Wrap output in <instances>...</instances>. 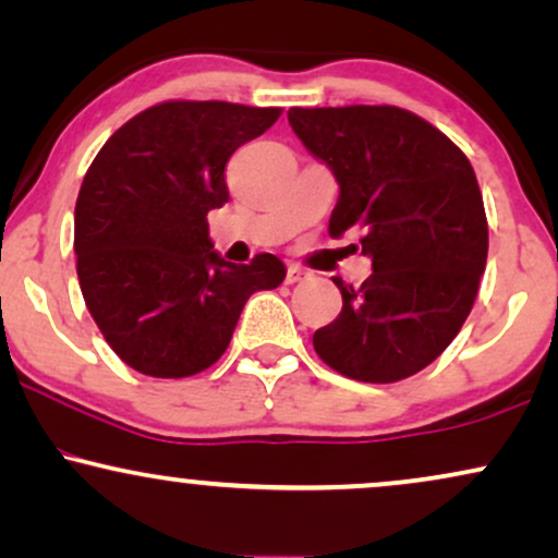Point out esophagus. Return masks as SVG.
Here are the masks:
<instances>
[{
    "label": "esophagus",
    "mask_w": 558,
    "mask_h": 558,
    "mask_svg": "<svg viewBox=\"0 0 558 558\" xmlns=\"http://www.w3.org/2000/svg\"><path fill=\"white\" fill-rule=\"evenodd\" d=\"M308 278V272L306 270H301V267H295V265H291L286 270V283L288 286H293V283H301V280H306Z\"/></svg>",
    "instance_id": "esophagus-1"
}]
</instances>
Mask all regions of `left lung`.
<instances>
[{"instance_id":"1","label":"left lung","mask_w":558,"mask_h":558,"mask_svg":"<svg viewBox=\"0 0 558 558\" xmlns=\"http://www.w3.org/2000/svg\"><path fill=\"white\" fill-rule=\"evenodd\" d=\"M288 123L340 182L329 234L363 231L373 275L342 286L314 331L331 371L365 384L409 378L440 355L474 306L489 229L474 167L446 133L393 105L291 108Z\"/></svg>"}]
</instances>
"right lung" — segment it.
Wrapping results in <instances>:
<instances>
[{"label": "right lung", "mask_w": 558, "mask_h": 558, "mask_svg": "<svg viewBox=\"0 0 558 558\" xmlns=\"http://www.w3.org/2000/svg\"><path fill=\"white\" fill-rule=\"evenodd\" d=\"M280 108L169 100L123 123L92 161L74 208L80 288L125 365L187 378L223 355L246 299L278 288L286 265H231L208 239V210L229 201L227 161Z\"/></svg>", "instance_id": "1"}]
</instances>
